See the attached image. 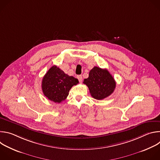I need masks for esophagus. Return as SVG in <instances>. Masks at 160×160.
I'll list each match as a JSON object with an SVG mask.
<instances>
[{
  "instance_id": "obj_1",
  "label": "esophagus",
  "mask_w": 160,
  "mask_h": 160,
  "mask_svg": "<svg viewBox=\"0 0 160 160\" xmlns=\"http://www.w3.org/2000/svg\"><path fill=\"white\" fill-rule=\"evenodd\" d=\"M77 78L78 79L80 82H81L82 81V75H78L77 76Z\"/></svg>"
}]
</instances>
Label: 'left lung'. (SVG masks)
<instances>
[{
	"label": "left lung",
	"instance_id": "8db88e82",
	"mask_svg": "<svg viewBox=\"0 0 160 160\" xmlns=\"http://www.w3.org/2000/svg\"><path fill=\"white\" fill-rule=\"evenodd\" d=\"M89 89L91 96L102 100L110 96L115 90L116 82L106 69L95 66L89 72L83 82Z\"/></svg>",
	"mask_w": 160,
	"mask_h": 160
}]
</instances>
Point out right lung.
I'll return each instance as SVG.
<instances>
[{
  "label": "right lung",
  "instance_id": "1",
  "mask_svg": "<svg viewBox=\"0 0 160 160\" xmlns=\"http://www.w3.org/2000/svg\"><path fill=\"white\" fill-rule=\"evenodd\" d=\"M78 83L77 78L68 75L59 68L53 66L43 77L42 89L48 99L60 103L66 99L71 88Z\"/></svg>",
  "mask_w": 160,
  "mask_h": 160
}]
</instances>
